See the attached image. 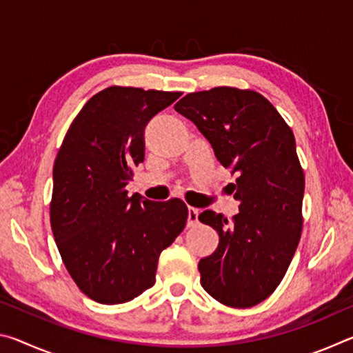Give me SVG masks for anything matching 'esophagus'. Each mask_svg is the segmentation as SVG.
I'll return each mask as SVG.
<instances>
[{"label": "esophagus", "instance_id": "34e87169", "mask_svg": "<svg viewBox=\"0 0 353 353\" xmlns=\"http://www.w3.org/2000/svg\"><path fill=\"white\" fill-rule=\"evenodd\" d=\"M199 223V210L194 207H188V227H193Z\"/></svg>", "mask_w": 353, "mask_h": 353}]
</instances>
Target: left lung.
<instances>
[{
    "label": "left lung",
    "instance_id": "obj_1",
    "mask_svg": "<svg viewBox=\"0 0 353 353\" xmlns=\"http://www.w3.org/2000/svg\"><path fill=\"white\" fill-rule=\"evenodd\" d=\"M174 109L236 176L230 187L240 213L232 223L212 210L199 214L219 235L216 250L198 265L202 288L227 307H254L282 282L301 240L305 176L294 135L254 90L214 87L187 94Z\"/></svg>",
    "mask_w": 353,
    "mask_h": 353
}]
</instances>
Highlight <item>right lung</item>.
Masks as SVG:
<instances>
[{
  "mask_svg": "<svg viewBox=\"0 0 353 353\" xmlns=\"http://www.w3.org/2000/svg\"><path fill=\"white\" fill-rule=\"evenodd\" d=\"M181 94L105 88L77 113L59 149L52 235L71 279L94 302L124 303L151 288L160 254L187 224L181 199L152 202L126 190L145 160L148 121Z\"/></svg>",
  "mask_w": 353,
  "mask_h": 353,
  "instance_id": "add662e5",
  "label": "right lung"
}]
</instances>
